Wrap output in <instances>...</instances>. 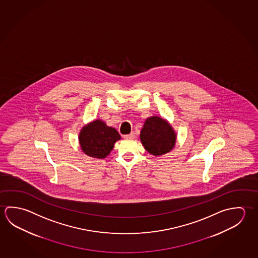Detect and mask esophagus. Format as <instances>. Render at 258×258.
Listing matches in <instances>:
<instances>
[{"label": "esophagus", "mask_w": 258, "mask_h": 258, "mask_svg": "<svg viewBox=\"0 0 258 258\" xmlns=\"http://www.w3.org/2000/svg\"><path fill=\"white\" fill-rule=\"evenodd\" d=\"M134 138H135V133L134 132H131V134L124 136V139H126V140H132Z\"/></svg>", "instance_id": "obj_1"}]
</instances>
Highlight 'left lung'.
Here are the masks:
<instances>
[{
	"mask_svg": "<svg viewBox=\"0 0 258 258\" xmlns=\"http://www.w3.org/2000/svg\"><path fill=\"white\" fill-rule=\"evenodd\" d=\"M140 139L144 149L157 157L174 149L176 133L167 120L158 116H151L145 120Z\"/></svg>",
	"mask_w": 258,
	"mask_h": 258,
	"instance_id": "left-lung-1",
	"label": "left lung"
}]
</instances>
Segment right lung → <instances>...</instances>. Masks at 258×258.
Here are the masks:
<instances>
[{
  "label": "right lung",
  "mask_w": 258,
  "mask_h": 258,
  "mask_svg": "<svg viewBox=\"0 0 258 258\" xmlns=\"http://www.w3.org/2000/svg\"><path fill=\"white\" fill-rule=\"evenodd\" d=\"M121 137L116 128L109 127L101 119H95L82 127L79 143L82 152L94 158H105L113 149L114 144Z\"/></svg>",
  "instance_id": "obj_1"
}]
</instances>
